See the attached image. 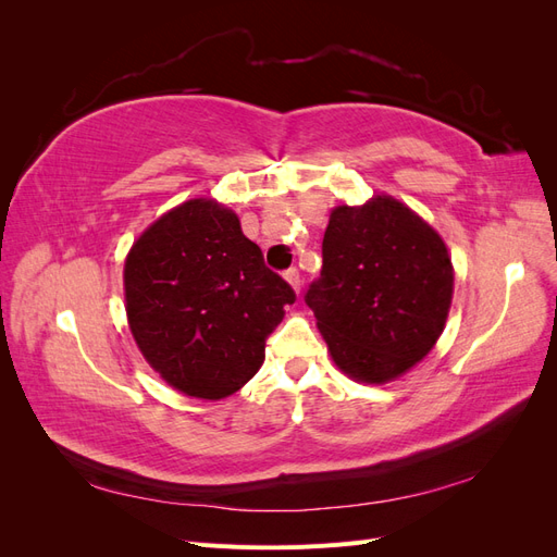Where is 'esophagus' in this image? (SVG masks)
<instances>
[{
    "mask_svg": "<svg viewBox=\"0 0 557 557\" xmlns=\"http://www.w3.org/2000/svg\"><path fill=\"white\" fill-rule=\"evenodd\" d=\"M283 276H285V281H288V283L293 285V290L299 295V285H301V281H299V272H297V269H295V267H290L288 272H285Z\"/></svg>",
    "mask_w": 557,
    "mask_h": 557,
    "instance_id": "esophagus-1",
    "label": "esophagus"
}]
</instances>
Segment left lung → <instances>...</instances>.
I'll list each match as a JSON object with an SVG mask.
<instances>
[{"instance_id": "1", "label": "left lung", "mask_w": 557, "mask_h": 557, "mask_svg": "<svg viewBox=\"0 0 557 557\" xmlns=\"http://www.w3.org/2000/svg\"><path fill=\"white\" fill-rule=\"evenodd\" d=\"M442 234L393 195L330 211L323 272L307 293L330 358L364 385L407 374L440 342L453 301Z\"/></svg>"}]
</instances>
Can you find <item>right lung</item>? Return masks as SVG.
<instances>
[{
	"label": "right lung",
	"mask_w": 557,
	"mask_h": 557,
	"mask_svg": "<svg viewBox=\"0 0 557 557\" xmlns=\"http://www.w3.org/2000/svg\"><path fill=\"white\" fill-rule=\"evenodd\" d=\"M127 325L146 362L174 391L218 401L264 362V339L295 293L264 267L239 215L211 197L162 213L132 244Z\"/></svg>",
	"instance_id": "add662e5"
}]
</instances>
